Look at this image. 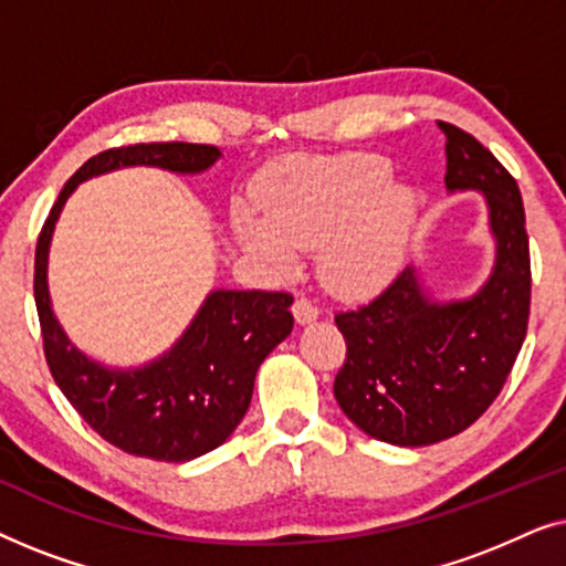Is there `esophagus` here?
I'll return each mask as SVG.
<instances>
[{
    "mask_svg": "<svg viewBox=\"0 0 566 566\" xmlns=\"http://www.w3.org/2000/svg\"><path fill=\"white\" fill-rule=\"evenodd\" d=\"M293 316H296V324L304 327V324L316 322V316H319V308H316L308 298H296V304H293Z\"/></svg>",
    "mask_w": 566,
    "mask_h": 566,
    "instance_id": "34e87169",
    "label": "esophagus"
}]
</instances>
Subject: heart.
I'll list each match as a JSON object with an SVG mask.
<instances>
[{
  "label": "heart",
  "mask_w": 566,
  "mask_h": 566,
  "mask_svg": "<svg viewBox=\"0 0 566 566\" xmlns=\"http://www.w3.org/2000/svg\"><path fill=\"white\" fill-rule=\"evenodd\" d=\"M260 211L234 208L231 234L270 277L298 270L301 252L319 250V277L332 293L370 296L397 275L417 219L412 188L391 180L374 154L283 159L254 188Z\"/></svg>",
  "instance_id": "1"
}]
</instances>
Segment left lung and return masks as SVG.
Returning <instances> with one entry per match:
<instances>
[{"mask_svg": "<svg viewBox=\"0 0 566 566\" xmlns=\"http://www.w3.org/2000/svg\"><path fill=\"white\" fill-rule=\"evenodd\" d=\"M446 134L448 192H479L494 258L463 298H438L409 265L376 301L337 314L347 345L335 399L355 428L401 448L459 436L497 399L528 329L531 258L517 182L467 130Z\"/></svg>", "mask_w": 566, "mask_h": 566, "instance_id": "obj_1", "label": "left lung"}]
</instances>
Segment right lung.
Returning <instances> with one entry per match:
<instances>
[{
	"label": "right lung",
	"instance_id": "obj_1",
	"mask_svg": "<svg viewBox=\"0 0 566 566\" xmlns=\"http://www.w3.org/2000/svg\"><path fill=\"white\" fill-rule=\"evenodd\" d=\"M216 146L136 144L97 154L69 177L35 247V306L53 381L107 443L142 459L185 463L219 448L242 422L260 363L291 335L289 293L211 291L172 347L142 366H107L80 350L53 314L49 252L66 200L92 177L126 167L203 175Z\"/></svg>",
	"mask_w": 566,
	"mask_h": 566
}]
</instances>
